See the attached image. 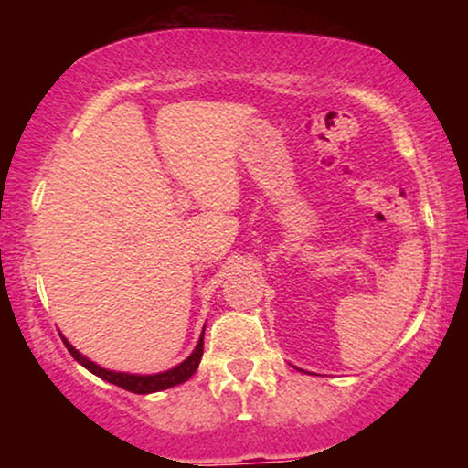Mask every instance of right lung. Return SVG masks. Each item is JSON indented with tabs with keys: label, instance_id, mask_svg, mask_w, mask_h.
<instances>
[{
	"label": "right lung",
	"instance_id": "obj_1",
	"mask_svg": "<svg viewBox=\"0 0 468 468\" xmlns=\"http://www.w3.org/2000/svg\"><path fill=\"white\" fill-rule=\"evenodd\" d=\"M61 338H63V343H66L68 352L74 356V361H79L85 369H90V372L99 376V378H103V380H107V383L118 385V388L132 391V394H154V391H163V389L176 388V385L185 383V380H189L191 376L196 374L197 365H200L202 352H204V332H202L196 350H193L180 365H176V367L166 369V372H160V374H125V372H114V369L101 367V365H96L94 361H90V358H85L83 354H80L66 336L61 335Z\"/></svg>",
	"mask_w": 468,
	"mask_h": 468
}]
</instances>
